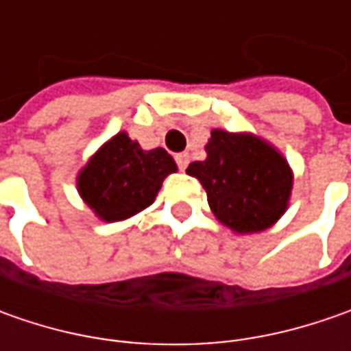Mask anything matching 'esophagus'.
<instances>
[{"label":"esophagus","instance_id":"obj_1","mask_svg":"<svg viewBox=\"0 0 351 351\" xmlns=\"http://www.w3.org/2000/svg\"><path fill=\"white\" fill-rule=\"evenodd\" d=\"M176 162H178V168L185 169L187 168V164H189V154L187 152H180V154H176Z\"/></svg>","mask_w":351,"mask_h":351}]
</instances>
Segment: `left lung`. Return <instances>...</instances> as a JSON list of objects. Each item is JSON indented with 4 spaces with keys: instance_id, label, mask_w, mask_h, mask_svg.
Returning <instances> with one entry per match:
<instances>
[{
    "instance_id": "left-lung-1",
    "label": "left lung",
    "mask_w": 351,
    "mask_h": 351,
    "mask_svg": "<svg viewBox=\"0 0 351 351\" xmlns=\"http://www.w3.org/2000/svg\"><path fill=\"white\" fill-rule=\"evenodd\" d=\"M207 158L191 162L187 173L207 191L219 223L236 234L267 230L289 207L293 169L274 144L252 132L210 130Z\"/></svg>"
}]
</instances>
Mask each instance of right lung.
Instances as JSON below:
<instances>
[{"label":"right lung","instance_id":"add662e5","mask_svg":"<svg viewBox=\"0 0 351 351\" xmlns=\"http://www.w3.org/2000/svg\"><path fill=\"white\" fill-rule=\"evenodd\" d=\"M176 171L178 166L164 148L142 150L123 130L77 171L75 187L99 221L119 223L150 207L164 180Z\"/></svg>","mask_w":351,"mask_h":351}]
</instances>
